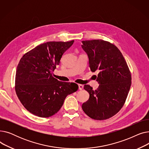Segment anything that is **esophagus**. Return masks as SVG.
I'll use <instances>...</instances> for the list:
<instances>
[{
    "instance_id": "esophagus-1",
    "label": "esophagus",
    "mask_w": 149,
    "mask_h": 149,
    "mask_svg": "<svg viewBox=\"0 0 149 149\" xmlns=\"http://www.w3.org/2000/svg\"><path fill=\"white\" fill-rule=\"evenodd\" d=\"M79 89L80 90H82L83 89V85L82 84H79Z\"/></svg>"
}]
</instances>
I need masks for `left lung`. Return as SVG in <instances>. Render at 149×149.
I'll list each match as a JSON object with an SVG mask.
<instances>
[{
  "label": "left lung",
  "instance_id": "1",
  "mask_svg": "<svg viewBox=\"0 0 149 149\" xmlns=\"http://www.w3.org/2000/svg\"><path fill=\"white\" fill-rule=\"evenodd\" d=\"M82 43L91 71L98 72L96 78L100 84L95 91L88 84L84 86L89 98L82 104V109L93 120L110 118L121 110L127 98L132 80L129 69L113 44L103 40H85Z\"/></svg>",
  "mask_w": 149,
  "mask_h": 149
}]
</instances>
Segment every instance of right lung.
<instances>
[{
  "mask_svg": "<svg viewBox=\"0 0 149 149\" xmlns=\"http://www.w3.org/2000/svg\"><path fill=\"white\" fill-rule=\"evenodd\" d=\"M74 42H46L21 58L15 74V90L30 113L42 118L51 116L60 110L66 97L78 90L77 84L60 81L52 76L63 54Z\"/></svg>",
  "mask_w": 149,
  "mask_h": 149,
  "instance_id": "1",
  "label": "right lung"
}]
</instances>
